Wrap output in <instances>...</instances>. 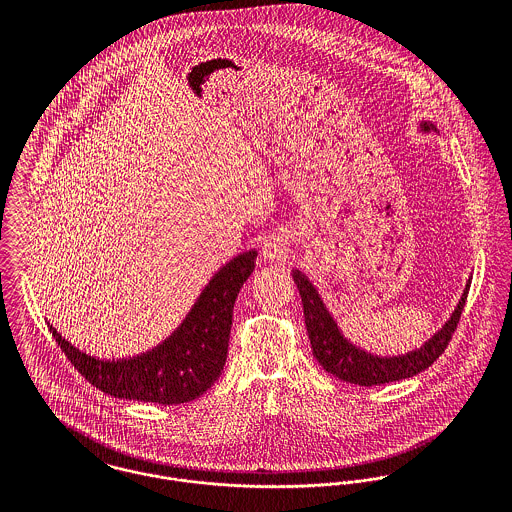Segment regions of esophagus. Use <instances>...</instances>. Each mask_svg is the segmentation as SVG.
<instances>
[{
  "label": "esophagus",
  "mask_w": 512,
  "mask_h": 512,
  "mask_svg": "<svg viewBox=\"0 0 512 512\" xmlns=\"http://www.w3.org/2000/svg\"><path fill=\"white\" fill-rule=\"evenodd\" d=\"M262 256L266 260H284L288 256V244L280 236H270L262 246Z\"/></svg>",
  "instance_id": "esophagus-1"
}]
</instances>
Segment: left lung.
Listing matches in <instances>:
<instances>
[{"mask_svg": "<svg viewBox=\"0 0 512 512\" xmlns=\"http://www.w3.org/2000/svg\"><path fill=\"white\" fill-rule=\"evenodd\" d=\"M420 132L430 134L438 132V128L424 120L420 122ZM293 282L301 295L303 303V315H305V327L311 341L313 357L317 363L323 366L327 372L337 376L343 382L359 384V386H374V384H386L396 382L402 378L416 376L418 372L426 370L439 359L443 349L447 347L451 333L455 331L467 292L471 286V280L465 284L463 295L459 303L455 305L453 313L445 321V325L434 333L420 349H414L404 355L396 357H380L374 353H368L365 349L357 347L353 341H349L341 327L337 325L335 317L327 309L323 297L317 292V288L309 282V278L301 270H293Z\"/></svg>", "mask_w": 512, "mask_h": 512, "instance_id": "obj_1", "label": "left lung"}]
</instances>
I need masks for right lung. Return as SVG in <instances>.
Wrapping results in <instances>:
<instances>
[{
  "label": "right lung",
  "mask_w": 512,
  "mask_h": 512,
  "mask_svg": "<svg viewBox=\"0 0 512 512\" xmlns=\"http://www.w3.org/2000/svg\"><path fill=\"white\" fill-rule=\"evenodd\" d=\"M258 252L246 250L226 262L193 303L181 325L159 345L126 359H98L69 343L49 321L55 341L74 368L98 390L124 400L163 406L185 404L205 394L226 363L232 309Z\"/></svg>",
  "instance_id": "obj_1"
}]
</instances>
